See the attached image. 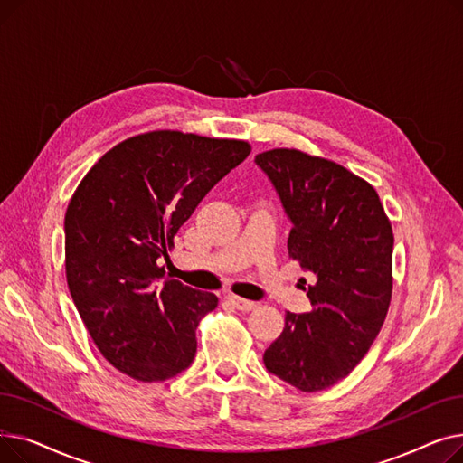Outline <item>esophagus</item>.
<instances>
[{"label":"esophagus","instance_id":"obj_1","mask_svg":"<svg viewBox=\"0 0 463 463\" xmlns=\"http://www.w3.org/2000/svg\"><path fill=\"white\" fill-rule=\"evenodd\" d=\"M227 300L236 307V309H240V311H251L257 304L255 302H251V300H246V298H240V297H234V295H229L227 297Z\"/></svg>","mask_w":463,"mask_h":463}]
</instances>
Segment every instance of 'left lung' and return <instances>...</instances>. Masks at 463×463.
Listing matches in <instances>:
<instances>
[{
    "label": "left lung",
    "mask_w": 463,
    "mask_h": 463,
    "mask_svg": "<svg viewBox=\"0 0 463 463\" xmlns=\"http://www.w3.org/2000/svg\"><path fill=\"white\" fill-rule=\"evenodd\" d=\"M255 163L290 222L288 257L315 276L311 311H287L262 360L281 381L317 392L351 373L384 323L392 227L377 191L342 165L285 148L259 154Z\"/></svg>",
    "instance_id": "1"
}]
</instances>
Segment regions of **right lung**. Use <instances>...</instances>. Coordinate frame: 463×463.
<instances>
[{"label": "right lung", "instance_id": "add662e5", "mask_svg": "<svg viewBox=\"0 0 463 463\" xmlns=\"http://www.w3.org/2000/svg\"><path fill=\"white\" fill-rule=\"evenodd\" d=\"M244 140L154 131L114 146L65 213V272L97 349L137 381L191 366L203 315L217 297L165 278L175 234L208 191L250 156Z\"/></svg>", "mask_w": 463, "mask_h": 463}]
</instances>
